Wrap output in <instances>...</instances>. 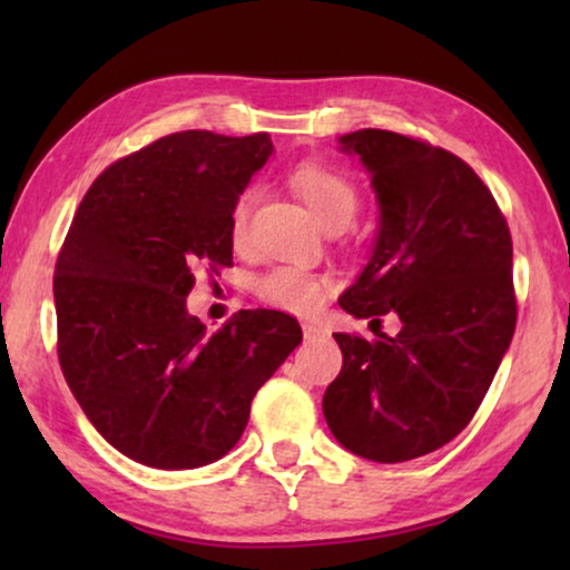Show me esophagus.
Here are the masks:
<instances>
[{"label":"esophagus","instance_id":"esophagus-1","mask_svg":"<svg viewBox=\"0 0 570 570\" xmlns=\"http://www.w3.org/2000/svg\"><path fill=\"white\" fill-rule=\"evenodd\" d=\"M322 334H324L322 326H316V324H303V337H306L308 342L316 340V337H322Z\"/></svg>","mask_w":570,"mask_h":570}]
</instances>
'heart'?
<instances>
[{"label":"heart","mask_w":570,"mask_h":570,"mask_svg":"<svg viewBox=\"0 0 570 570\" xmlns=\"http://www.w3.org/2000/svg\"><path fill=\"white\" fill-rule=\"evenodd\" d=\"M291 186L324 228H345L357 213V205H361V191H357L353 178L332 166H322V163L295 166L291 170ZM254 202L256 191L252 186L238 191L236 199H233L228 213V233L236 246L246 240L248 215H252ZM254 291L269 306L308 316L322 306L326 293L332 291V277L283 264V267H272L256 277Z\"/></svg>","instance_id":"b5f03b06"}]
</instances>
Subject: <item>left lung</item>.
I'll return each instance as SVG.
<instances>
[{
    "label": "left lung",
    "instance_id": "8db88e82",
    "mask_svg": "<svg viewBox=\"0 0 570 570\" xmlns=\"http://www.w3.org/2000/svg\"><path fill=\"white\" fill-rule=\"evenodd\" d=\"M340 145L371 174L381 213L371 259L340 306L373 322L396 314L402 330L334 334L342 371L322 407L347 451L410 462L464 431L511 345V233L456 155L386 129L350 131Z\"/></svg>",
    "mask_w": 570,
    "mask_h": 570
}]
</instances>
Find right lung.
Returning <instances> with one entry per match:
<instances>
[{
  "label": "right lung",
  "instance_id": "right-lung-1",
  "mask_svg": "<svg viewBox=\"0 0 570 570\" xmlns=\"http://www.w3.org/2000/svg\"><path fill=\"white\" fill-rule=\"evenodd\" d=\"M269 135L176 131L116 160L85 194L53 272L59 363L96 431L155 470L228 454L252 400L303 332L238 311L220 332L186 311L194 269L230 267L228 213Z\"/></svg>",
  "mask_w": 570,
  "mask_h": 570
}]
</instances>
